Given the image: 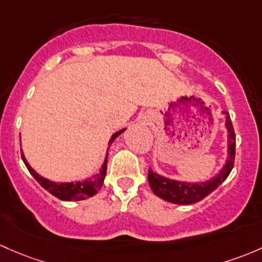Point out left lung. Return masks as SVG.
Instances as JSON below:
<instances>
[{"label":"left lung","instance_id":"obj_1","mask_svg":"<svg viewBox=\"0 0 262 262\" xmlns=\"http://www.w3.org/2000/svg\"><path fill=\"white\" fill-rule=\"evenodd\" d=\"M222 114L225 115V128L227 130V156H226L224 167L208 180L197 182L172 180V178L153 172L149 168L148 182L156 196L174 205H192L211 194L228 177L233 168V162H235L236 136L230 114L227 112H222Z\"/></svg>","mask_w":262,"mask_h":262}]
</instances>
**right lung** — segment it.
<instances>
[{"label": "right lung", "mask_w": 262, "mask_h": 262, "mask_svg": "<svg viewBox=\"0 0 262 262\" xmlns=\"http://www.w3.org/2000/svg\"><path fill=\"white\" fill-rule=\"evenodd\" d=\"M126 128L120 129L119 132L113 134L110 137L109 142H108V149H106V154L105 158H104L103 164H101V168L99 169V173H95L93 177L88 178V180H82V181H78V182H54L48 180V178L42 177L40 176L36 170L34 169L29 164L27 159L25 158V154L21 150V157L22 161H24L25 166H26L29 172L31 173L32 177L36 180L43 188L46 189L48 192H50L52 196H55L59 200L62 201H82L86 200V198L93 197L94 194H96L99 192V189L101 188L103 186L104 178H105L106 174V163H108V150L112 145V143L114 142L115 138L118 136L123 133ZM20 142H21V136H20Z\"/></svg>", "instance_id": "obj_1"}]
</instances>
